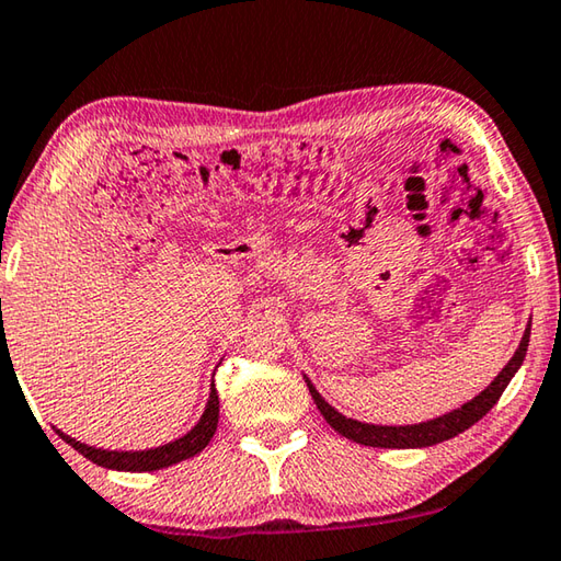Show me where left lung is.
<instances>
[{"instance_id": "left-lung-1", "label": "left lung", "mask_w": 561, "mask_h": 561, "mask_svg": "<svg viewBox=\"0 0 561 561\" xmlns=\"http://www.w3.org/2000/svg\"><path fill=\"white\" fill-rule=\"evenodd\" d=\"M527 345H529V325L525 330L523 342H519V347L513 355V359H510L505 369L495 377L493 385H490L485 391H480V394L473 401H468V404H463L456 411H450V414L438 416L434 421H426V424H414V426L362 424V421L342 416L340 411L332 409L328 401L318 394V389L312 387L310 381H308V389L328 424L335 428L337 434H342L350 440H355V444L371 446V448H426V446L440 444V440H448L458 434H463L466 428L478 424V421L497 404V399L503 397V391L510 385V379L515 377V371L519 369V365H523V359L527 355Z\"/></svg>"}]
</instances>
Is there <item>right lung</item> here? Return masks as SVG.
Wrapping results in <instances>:
<instances>
[{
  "label": "right lung",
  "mask_w": 561,
  "mask_h": 561,
  "mask_svg": "<svg viewBox=\"0 0 561 561\" xmlns=\"http://www.w3.org/2000/svg\"><path fill=\"white\" fill-rule=\"evenodd\" d=\"M216 424H219V394H216V389L211 385L209 404H206L199 424H196L186 436L176 438V440H172V444L160 446V448H150V450H101V448H91L85 444H78L76 438L61 434V431H56V434L61 436L68 446L76 448L83 458L93 460L95 466L113 468V470H127V473H142V470H160V468H167V466H174L184 458H192L194 454H199V450L206 448V444L211 440Z\"/></svg>",
  "instance_id": "right-lung-1"
}]
</instances>
